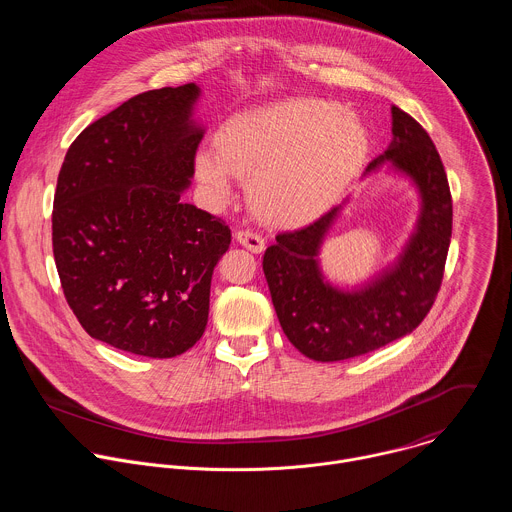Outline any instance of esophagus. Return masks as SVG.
<instances>
[{"label":"esophagus","instance_id":"obj_1","mask_svg":"<svg viewBox=\"0 0 512 512\" xmlns=\"http://www.w3.org/2000/svg\"><path fill=\"white\" fill-rule=\"evenodd\" d=\"M235 241L241 245V247H245V249H249L251 253H263L265 251V241L259 237V235H255V233H249V231H239L237 235H235Z\"/></svg>","mask_w":512,"mask_h":512}]
</instances>
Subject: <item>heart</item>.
Returning a JSON list of instances; mask_svg holds the SVG:
<instances>
[{"label": "heart", "mask_w": 512, "mask_h": 512, "mask_svg": "<svg viewBox=\"0 0 512 512\" xmlns=\"http://www.w3.org/2000/svg\"><path fill=\"white\" fill-rule=\"evenodd\" d=\"M212 150L194 156V176L212 204L231 194V176L247 182L261 223L300 229L326 214L367 162L364 121L324 99H289L225 119Z\"/></svg>", "instance_id": "b5f03b06"}]
</instances>
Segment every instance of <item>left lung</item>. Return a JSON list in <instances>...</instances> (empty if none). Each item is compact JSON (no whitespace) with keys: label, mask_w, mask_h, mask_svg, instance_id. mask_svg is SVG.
I'll return each mask as SVG.
<instances>
[{"label":"left lung","mask_w":512,"mask_h":512,"mask_svg":"<svg viewBox=\"0 0 512 512\" xmlns=\"http://www.w3.org/2000/svg\"><path fill=\"white\" fill-rule=\"evenodd\" d=\"M389 148L362 180L377 172L407 180L419 212L401 253L358 283H336L322 267V247L340 218V206L302 231L275 237L263 271L283 334L318 362L373 352L411 334L427 316L442 285L452 237V196L444 164L427 131L399 107L391 109Z\"/></svg>","instance_id":"obj_1"}]
</instances>
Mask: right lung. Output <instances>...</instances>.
<instances>
[{
  "instance_id": "obj_1",
  "label": "right lung",
  "mask_w": 512,
  "mask_h": 512,
  "mask_svg": "<svg viewBox=\"0 0 512 512\" xmlns=\"http://www.w3.org/2000/svg\"><path fill=\"white\" fill-rule=\"evenodd\" d=\"M196 83L141 93L91 123L66 152L52 249L81 326L113 348L172 358L204 334L212 271L231 231L182 194L204 123Z\"/></svg>"
}]
</instances>
